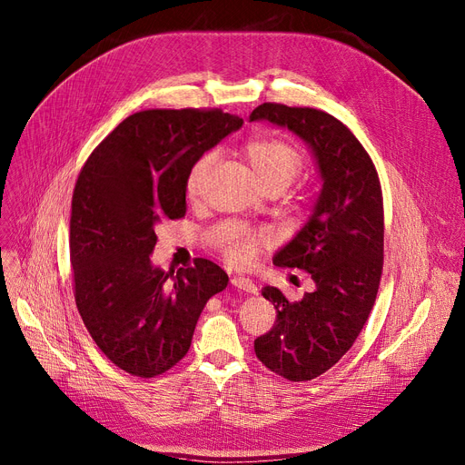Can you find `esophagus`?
I'll return each mask as SVG.
<instances>
[{
  "instance_id": "esophagus-1",
  "label": "esophagus",
  "mask_w": 465,
  "mask_h": 465,
  "mask_svg": "<svg viewBox=\"0 0 465 465\" xmlns=\"http://www.w3.org/2000/svg\"><path fill=\"white\" fill-rule=\"evenodd\" d=\"M232 286H235L237 290H242V292H249V294H256V284L251 281V279H247V277H232Z\"/></svg>"
}]
</instances>
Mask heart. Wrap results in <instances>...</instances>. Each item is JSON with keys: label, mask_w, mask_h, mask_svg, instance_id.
Returning <instances> with one entry per match:
<instances>
[{"label": "heart", "mask_w": 465, "mask_h": 465, "mask_svg": "<svg viewBox=\"0 0 465 465\" xmlns=\"http://www.w3.org/2000/svg\"><path fill=\"white\" fill-rule=\"evenodd\" d=\"M249 163L252 165L254 173L258 175L263 188L270 186H288L294 181L303 167V156L294 144H290L279 137H252L242 146ZM216 154L207 153L202 158L195 160L192 165L186 188L190 198L198 195L209 167L213 165ZM265 235L263 233H247V232H235L223 242V254L233 263H247L251 262L260 247L263 245Z\"/></svg>", "instance_id": "b5f03b06"}]
</instances>
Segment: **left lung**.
Wrapping results in <instances>:
<instances>
[{"mask_svg": "<svg viewBox=\"0 0 465 465\" xmlns=\"http://www.w3.org/2000/svg\"><path fill=\"white\" fill-rule=\"evenodd\" d=\"M252 120L300 135L319 163L322 188L307 224L273 263L298 267L314 281L300 302L275 286L262 296L277 309L273 328L254 341L267 370L292 382L326 373L347 354L375 305L384 260V209L377 169L354 134L311 107L262 104Z\"/></svg>", "mask_w": 465, "mask_h": 465, "instance_id": "left-lung-1", "label": "left lung"}]
</instances>
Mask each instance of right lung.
Instances as JSON below:
<instances>
[{
  "label": "right lung",
  "instance_id": "1",
  "mask_svg": "<svg viewBox=\"0 0 465 465\" xmlns=\"http://www.w3.org/2000/svg\"><path fill=\"white\" fill-rule=\"evenodd\" d=\"M241 126L220 109L139 111L81 169L69 220L73 294L94 343L122 371L151 379L177 365L205 303L228 286L211 260L165 273L151 254L156 228L186 214L195 160Z\"/></svg>",
  "mask_w": 465,
  "mask_h": 465
}]
</instances>
